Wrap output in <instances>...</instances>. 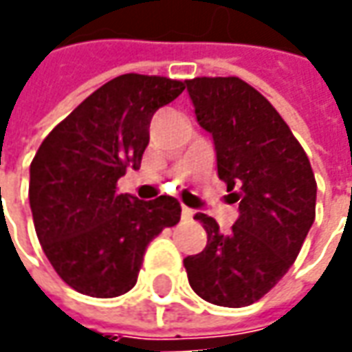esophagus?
<instances>
[{"label": "esophagus", "mask_w": 352, "mask_h": 352, "mask_svg": "<svg viewBox=\"0 0 352 352\" xmlns=\"http://www.w3.org/2000/svg\"><path fill=\"white\" fill-rule=\"evenodd\" d=\"M192 216H195V212H192L190 208H187V206H183V210H181V218H183V220H190Z\"/></svg>", "instance_id": "esophagus-1"}]
</instances>
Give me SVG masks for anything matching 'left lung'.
<instances>
[{
  "mask_svg": "<svg viewBox=\"0 0 352 352\" xmlns=\"http://www.w3.org/2000/svg\"><path fill=\"white\" fill-rule=\"evenodd\" d=\"M199 124L210 132L218 177L239 202L230 234L197 214L208 243L185 263L202 300L241 308L257 302L296 261L316 220V177L304 148L255 87L243 79H187Z\"/></svg>",
  "mask_w": 352,
  "mask_h": 352,
  "instance_id": "left-lung-1",
  "label": "left lung"
}]
</instances>
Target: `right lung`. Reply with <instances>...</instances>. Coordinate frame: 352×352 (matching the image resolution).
Listing matches in <instances>:
<instances>
[{
	"instance_id": "right-lung-1",
	"label": "right lung",
	"mask_w": 352,
	"mask_h": 352,
	"mask_svg": "<svg viewBox=\"0 0 352 352\" xmlns=\"http://www.w3.org/2000/svg\"><path fill=\"white\" fill-rule=\"evenodd\" d=\"M185 81L124 74L107 81L44 138L31 164L32 220L58 276L81 294L115 298L138 280L144 253L181 220L173 197L138 200L116 190L138 169L153 113Z\"/></svg>"
}]
</instances>
